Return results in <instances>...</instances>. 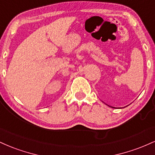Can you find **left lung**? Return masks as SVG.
Masks as SVG:
<instances>
[{
	"instance_id": "8db88e82",
	"label": "left lung",
	"mask_w": 155,
	"mask_h": 155,
	"mask_svg": "<svg viewBox=\"0 0 155 155\" xmlns=\"http://www.w3.org/2000/svg\"><path fill=\"white\" fill-rule=\"evenodd\" d=\"M112 108H113V107H112Z\"/></svg>"
}]
</instances>
